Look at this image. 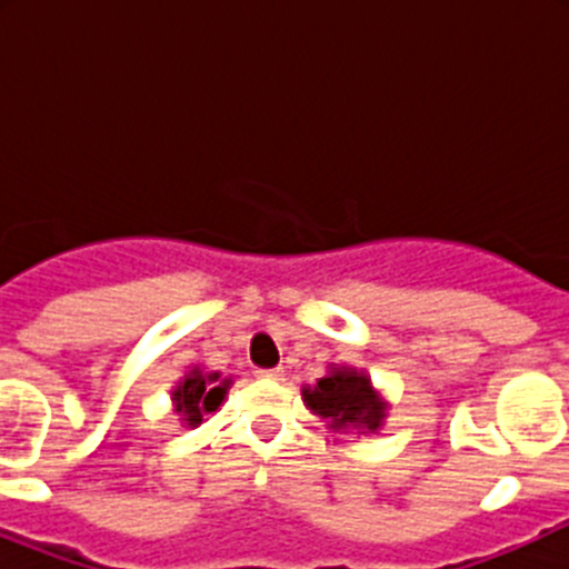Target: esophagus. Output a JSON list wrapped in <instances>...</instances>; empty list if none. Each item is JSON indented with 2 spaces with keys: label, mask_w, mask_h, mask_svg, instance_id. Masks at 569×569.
Masks as SVG:
<instances>
[{
  "label": "esophagus",
  "mask_w": 569,
  "mask_h": 569,
  "mask_svg": "<svg viewBox=\"0 0 569 569\" xmlns=\"http://www.w3.org/2000/svg\"><path fill=\"white\" fill-rule=\"evenodd\" d=\"M258 377H263V380L280 382V380H283V369H261V371H258Z\"/></svg>",
  "instance_id": "esophagus-1"
}]
</instances>
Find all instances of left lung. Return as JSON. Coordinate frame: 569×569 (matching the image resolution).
I'll return each mask as SVG.
<instances>
[{
  "label": "left lung",
  "mask_w": 569,
  "mask_h": 569,
  "mask_svg": "<svg viewBox=\"0 0 569 569\" xmlns=\"http://www.w3.org/2000/svg\"><path fill=\"white\" fill-rule=\"evenodd\" d=\"M302 399L332 432H377L386 421L388 401L371 388V380L358 369H330L313 388H302Z\"/></svg>",
  "instance_id": "8db88e82"
}]
</instances>
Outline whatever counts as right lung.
Masks as SVG:
<instances>
[{
  "label": "right lung",
  "instance_id": "add662e5",
  "mask_svg": "<svg viewBox=\"0 0 569 569\" xmlns=\"http://www.w3.org/2000/svg\"><path fill=\"white\" fill-rule=\"evenodd\" d=\"M231 380H220V371H200L194 366L173 388V405L183 427H198L203 416L214 412L226 399Z\"/></svg>",
  "mask_w": 569,
  "mask_h": 569
}]
</instances>
